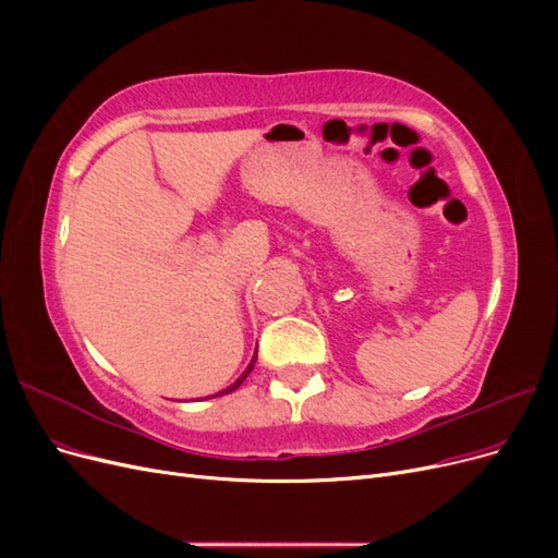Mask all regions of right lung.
Here are the masks:
<instances>
[{"label":"right lung","mask_w":558,"mask_h":558,"mask_svg":"<svg viewBox=\"0 0 558 558\" xmlns=\"http://www.w3.org/2000/svg\"><path fill=\"white\" fill-rule=\"evenodd\" d=\"M253 363H256V359H253V361H251V365L246 367V373H242V377H240L238 381H234V384H230V386L226 388V391H221V393H216V396H226V393H232V391H234V388H240V384H242V381H244V379L248 377V373H251V369H253Z\"/></svg>","instance_id":"add662e5"}]
</instances>
